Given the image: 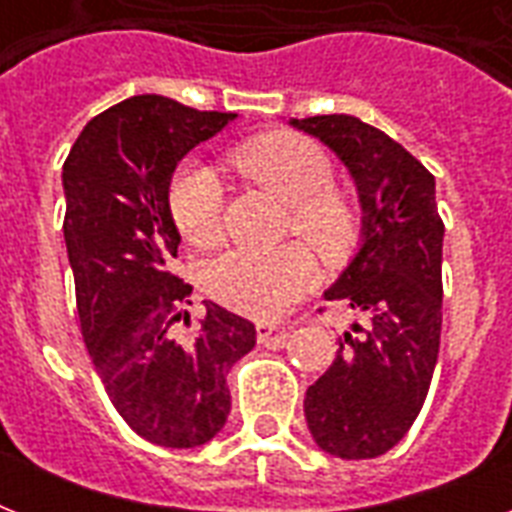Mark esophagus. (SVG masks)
Segmentation results:
<instances>
[{"instance_id":"34e87169","label":"esophagus","mask_w":512,"mask_h":512,"mask_svg":"<svg viewBox=\"0 0 512 512\" xmlns=\"http://www.w3.org/2000/svg\"><path fill=\"white\" fill-rule=\"evenodd\" d=\"M255 329H257V340L260 342L273 340V335L279 337V340H287L289 335L287 327H279V324H273V321H257Z\"/></svg>"}]
</instances>
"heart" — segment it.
I'll return each mask as SVG.
<instances>
[{
    "label": "heart",
    "mask_w": 512,
    "mask_h": 512,
    "mask_svg": "<svg viewBox=\"0 0 512 512\" xmlns=\"http://www.w3.org/2000/svg\"><path fill=\"white\" fill-rule=\"evenodd\" d=\"M225 162L247 183L289 204L287 231L297 233L324 265H345L364 239V209L335 180V167L316 143L292 132H268L228 151ZM170 215L193 247H212L225 228L223 183L191 164L172 177ZM316 276L313 255L289 241L273 249L233 247L204 268V287L233 311L271 319L303 297Z\"/></svg>",
    "instance_id": "obj_1"
}]
</instances>
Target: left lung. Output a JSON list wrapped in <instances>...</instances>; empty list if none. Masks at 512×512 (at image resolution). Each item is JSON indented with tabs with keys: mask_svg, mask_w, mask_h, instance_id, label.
I'll use <instances>...</instances> for the list:
<instances>
[{
	"mask_svg": "<svg viewBox=\"0 0 512 512\" xmlns=\"http://www.w3.org/2000/svg\"><path fill=\"white\" fill-rule=\"evenodd\" d=\"M292 124L340 156L364 207V247L324 292L358 321L305 390V420L324 452L372 460L412 428L436 369L444 297L436 180L401 143L356 116Z\"/></svg>",
	"mask_w": 512,
	"mask_h": 512,
	"instance_id": "left-lung-1",
	"label": "left lung"
}]
</instances>
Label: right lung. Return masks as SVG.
<instances>
[{"instance_id":"right-lung-1","label":"right lung","mask_w":512,"mask_h":512,"mask_svg":"<svg viewBox=\"0 0 512 512\" xmlns=\"http://www.w3.org/2000/svg\"><path fill=\"white\" fill-rule=\"evenodd\" d=\"M236 114L135 95L98 114L63 164L68 263L84 345L111 404L140 438L191 449L231 412L225 374L255 348V324L207 303L196 332L191 284L170 271L177 162Z\"/></svg>"}]
</instances>
